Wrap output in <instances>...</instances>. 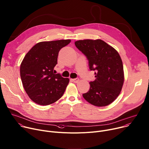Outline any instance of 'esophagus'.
<instances>
[{"label":"esophagus","instance_id":"obj_1","mask_svg":"<svg viewBox=\"0 0 149 149\" xmlns=\"http://www.w3.org/2000/svg\"><path fill=\"white\" fill-rule=\"evenodd\" d=\"M72 81L73 82H74V83H77V82H79V78L73 79H72Z\"/></svg>","mask_w":149,"mask_h":149}]
</instances>
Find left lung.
Segmentation results:
<instances>
[{
  "mask_svg": "<svg viewBox=\"0 0 149 149\" xmlns=\"http://www.w3.org/2000/svg\"><path fill=\"white\" fill-rule=\"evenodd\" d=\"M76 47L88 60L89 69L95 71V79L82 95L97 107L109 105L120 93L124 82L123 63L118 52L101 39L76 41Z\"/></svg>",
  "mask_w": 149,
  "mask_h": 149,
  "instance_id": "8db88e82",
  "label": "left lung"
}]
</instances>
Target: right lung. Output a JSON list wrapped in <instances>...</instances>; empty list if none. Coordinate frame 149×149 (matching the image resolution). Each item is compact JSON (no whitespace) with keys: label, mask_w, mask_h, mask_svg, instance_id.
Returning a JSON list of instances; mask_svg holds the SVG:
<instances>
[{"label":"right lung","mask_w":149,"mask_h":149,"mask_svg":"<svg viewBox=\"0 0 149 149\" xmlns=\"http://www.w3.org/2000/svg\"><path fill=\"white\" fill-rule=\"evenodd\" d=\"M71 40L40 42L26 54L20 65L22 85L29 98L35 103L47 106L64 94L69 79L55 74L60 50Z\"/></svg>","instance_id":"1"}]
</instances>
